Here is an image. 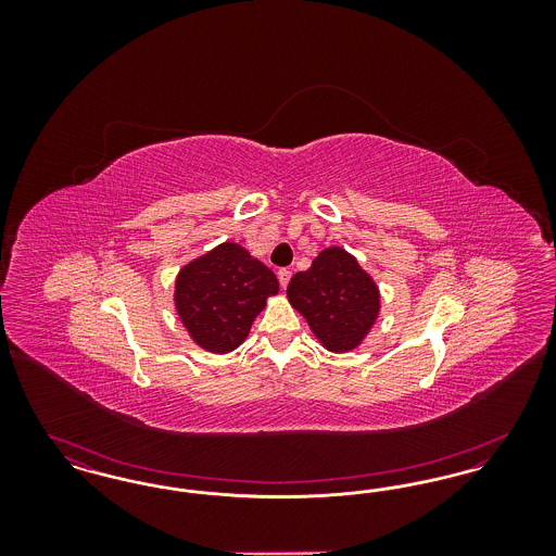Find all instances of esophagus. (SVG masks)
<instances>
[{"label":"esophagus","instance_id":"esophagus-1","mask_svg":"<svg viewBox=\"0 0 556 556\" xmlns=\"http://www.w3.org/2000/svg\"><path fill=\"white\" fill-rule=\"evenodd\" d=\"M277 277H279V283H281V288L286 290L288 288V283H290L291 273L288 268H281L279 273H277Z\"/></svg>","mask_w":556,"mask_h":556}]
</instances>
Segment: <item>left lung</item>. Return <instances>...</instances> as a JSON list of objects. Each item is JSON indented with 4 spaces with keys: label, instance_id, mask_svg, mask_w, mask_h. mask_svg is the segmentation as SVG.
Wrapping results in <instances>:
<instances>
[{
    "label": "left lung",
    "instance_id": "1",
    "mask_svg": "<svg viewBox=\"0 0 556 556\" xmlns=\"http://www.w3.org/2000/svg\"><path fill=\"white\" fill-rule=\"evenodd\" d=\"M288 300L318 344L345 354L365 342L381 313V291L342 245L320 250L308 270L291 277Z\"/></svg>",
    "mask_w": 556,
    "mask_h": 556
}]
</instances>
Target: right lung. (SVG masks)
<instances>
[{
    "mask_svg": "<svg viewBox=\"0 0 556 556\" xmlns=\"http://www.w3.org/2000/svg\"><path fill=\"white\" fill-rule=\"evenodd\" d=\"M277 291L279 281L268 266L236 241H223L181 266L173 302L193 344L227 354L245 342Z\"/></svg>",
    "mask_w": 556,
    "mask_h": 556,
    "instance_id": "1",
    "label": "right lung"
}]
</instances>
